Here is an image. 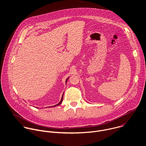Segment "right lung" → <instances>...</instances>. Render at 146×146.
<instances>
[{"instance_id": "obj_1", "label": "right lung", "mask_w": 146, "mask_h": 146, "mask_svg": "<svg viewBox=\"0 0 146 146\" xmlns=\"http://www.w3.org/2000/svg\"><path fill=\"white\" fill-rule=\"evenodd\" d=\"M69 79V77L68 78H67V79H66V83H67V81L68 80V79ZM63 94L62 95V98H61V101H60V102L58 104H56V105H54V106H51V107H56V106H58V105H60V104H61V103L62 102V101H63Z\"/></svg>"}]
</instances>
